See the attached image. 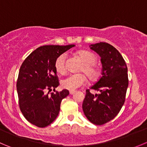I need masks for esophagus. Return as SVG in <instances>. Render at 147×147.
<instances>
[{
  "label": "esophagus",
  "instance_id": "34e87169",
  "mask_svg": "<svg viewBox=\"0 0 147 147\" xmlns=\"http://www.w3.org/2000/svg\"><path fill=\"white\" fill-rule=\"evenodd\" d=\"M75 92H76L75 90H70V91H69V94H70V95H73Z\"/></svg>",
  "mask_w": 147,
  "mask_h": 147
}]
</instances>
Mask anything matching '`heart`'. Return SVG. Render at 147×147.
Listing matches in <instances>:
<instances>
[{
	"label": "heart",
	"mask_w": 147,
	"mask_h": 147,
	"mask_svg": "<svg viewBox=\"0 0 147 147\" xmlns=\"http://www.w3.org/2000/svg\"><path fill=\"white\" fill-rule=\"evenodd\" d=\"M77 53L84 63L80 68V72H84L90 80H96L99 75L98 68L95 65L96 61V55L88 51H79ZM66 59L67 53H64L59 55L55 60L54 67L58 73L63 74L65 72ZM86 83V78L84 75L82 74H75L63 79L61 81V86L64 89L74 90L84 86Z\"/></svg>",
	"instance_id": "1"
}]
</instances>
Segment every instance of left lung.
<instances>
[{
  "instance_id": "1",
  "label": "left lung",
  "mask_w": 147,
  "mask_h": 147,
  "mask_svg": "<svg viewBox=\"0 0 147 147\" xmlns=\"http://www.w3.org/2000/svg\"><path fill=\"white\" fill-rule=\"evenodd\" d=\"M101 57V78L90 89L99 91L90 94L86 90L83 110L90 122L95 125L107 123L115 118L123 106L128 86L127 67L120 52L107 42L89 46Z\"/></svg>"
}]
</instances>
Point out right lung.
<instances>
[{
    "label": "right lung",
    "mask_w": 147,
    "mask_h": 147,
    "mask_svg": "<svg viewBox=\"0 0 147 147\" xmlns=\"http://www.w3.org/2000/svg\"><path fill=\"white\" fill-rule=\"evenodd\" d=\"M43 46L38 48L25 59L20 67L17 83L19 104L27 121L39 127L50 125L58 116L61 100L69 95L66 89L56 91L59 79L55 60L59 55L74 47ZM54 89L55 93L45 94Z\"/></svg>",
    "instance_id": "1"
}]
</instances>
